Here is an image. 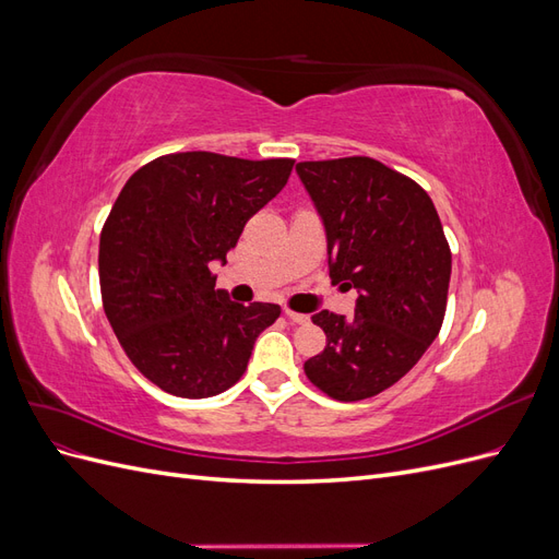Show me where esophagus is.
Here are the masks:
<instances>
[{"label": "esophagus", "instance_id": "esophagus-1", "mask_svg": "<svg viewBox=\"0 0 559 559\" xmlns=\"http://www.w3.org/2000/svg\"><path fill=\"white\" fill-rule=\"evenodd\" d=\"M286 319L292 321V324H308L310 317L308 314H300V312H294V310H284Z\"/></svg>", "mask_w": 559, "mask_h": 559}]
</instances>
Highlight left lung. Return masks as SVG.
Here are the masks:
<instances>
[{
  "mask_svg": "<svg viewBox=\"0 0 559 559\" xmlns=\"http://www.w3.org/2000/svg\"><path fill=\"white\" fill-rule=\"evenodd\" d=\"M326 230L333 284L357 289L354 317H312L326 347L306 376L335 401L370 399L399 382L441 331L452 253L419 183L366 156L298 163Z\"/></svg>",
  "mask_w": 559,
  "mask_h": 559,
  "instance_id": "1",
  "label": "left lung"
}]
</instances>
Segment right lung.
Listing matches in <instances>:
<instances>
[{"label":"right lung","instance_id":"add662e5","mask_svg":"<svg viewBox=\"0 0 559 559\" xmlns=\"http://www.w3.org/2000/svg\"><path fill=\"white\" fill-rule=\"evenodd\" d=\"M292 158L245 160L210 151L160 156L118 193L99 235L105 314L140 373L163 392L207 399L247 370L275 302L240 306L214 289V261L292 175Z\"/></svg>","mask_w":559,"mask_h":559}]
</instances>
